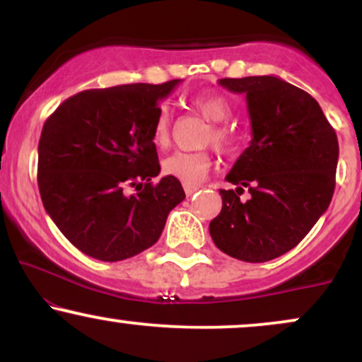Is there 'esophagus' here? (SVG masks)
<instances>
[{"label":"esophagus","mask_w":362,"mask_h":362,"mask_svg":"<svg viewBox=\"0 0 362 362\" xmlns=\"http://www.w3.org/2000/svg\"><path fill=\"white\" fill-rule=\"evenodd\" d=\"M184 190H185L187 197H190V195H194L195 192H197L199 187L197 185H184Z\"/></svg>","instance_id":"34e87169"}]
</instances>
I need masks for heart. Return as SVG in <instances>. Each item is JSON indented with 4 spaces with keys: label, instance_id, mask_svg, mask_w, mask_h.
Here are the masks:
<instances>
[{
    "label": "heart",
    "instance_id": "heart-1",
    "mask_svg": "<svg viewBox=\"0 0 362 362\" xmlns=\"http://www.w3.org/2000/svg\"><path fill=\"white\" fill-rule=\"evenodd\" d=\"M190 103L202 117L211 120V126L206 131L204 144H213L219 151L230 153L238 144V136L231 126H228L224 120L230 119L231 103L224 95L218 91H199L192 95ZM153 143L156 148L165 149L170 146L172 141V115L168 109H161L158 112L153 126ZM213 167V158L207 151H177L161 161V172L163 175L177 178L184 185H197L207 177Z\"/></svg>",
    "mask_w": 362,
    "mask_h": 362
}]
</instances>
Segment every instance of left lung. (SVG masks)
Instances as JSON below:
<instances>
[{
  "instance_id": "obj_1",
  "label": "left lung",
  "mask_w": 362,
  "mask_h": 362,
  "mask_svg": "<svg viewBox=\"0 0 362 362\" xmlns=\"http://www.w3.org/2000/svg\"><path fill=\"white\" fill-rule=\"evenodd\" d=\"M247 95L252 141L219 190L223 209L209 224L216 247L243 262L289 252L327 211L335 189L339 141L318 102L277 76L223 78ZM243 188L251 197L240 202Z\"/></svg>"
}]
</instances>
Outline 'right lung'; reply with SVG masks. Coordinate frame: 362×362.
Here are the masks:
<instances>
[{
	"label": "right lung",
	"instance_id": "right-lung-1",
	"mask_svg": "<svg viewBox=\"0 0 362 362\" xmlns=\"http://www.w3.org/2000/svg\"><path fill=\"white\" fill-rule=\"evenodd\" d=\"M178 81L80 91L45 120L37 167L42 204L86 255H138L158 242L168 213L185 199L177 178L151 182L160 173L151 138L158 103Z\"/></svg>",
	"mask_w": 362,
	"mask_h": 362
}]
</instances>
